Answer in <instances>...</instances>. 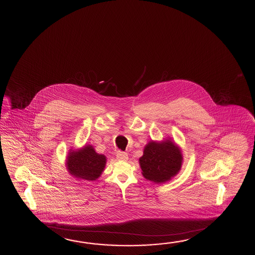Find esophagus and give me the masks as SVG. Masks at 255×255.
Wrapping results in <instances>:
<instances>
[{
    "label": "esophagus",
    "mask_w": 255,
    "mask_h": 255,
    "mask_svg": "<svg viewBox=\"0 0 255 255\" xmlns=\"http://www.w3.org/2000/svg\"><path fill=\"white\" fill-rule=\"evenodd\" d=\"M116 158L121 161H126L128 160V154L125 151H118L116 154Z\"/></svg>",
    "instance_id": "34e87169"
}]
</instances>
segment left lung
Listing matches in <instances>:
<instances>
[{
	"label": "left lung",
	"instance_id": "left-lung-1",
	"mask_svg": "<svg viewBox=\"0 0 255 255\" xmlns=\"http://www.w3.org/2000/svg\"><path fill=\"white\" fill-rule=\"evenodd\" d=\"M182 156L179 148L167 140L161 143L151 141L140 158L142 175L151 182H164L176 175L182 166Z\"/></svg>",
	"mask_w": 255,
	"mask_h": 255
}]
</instances>
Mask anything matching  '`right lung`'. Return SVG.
Segmentation results:
<instances>
[{
    "label": "right lung",
    "mask_w": 255,
    "mask_h": 255,
    "mask_svg": "<svg viewBox=\"0 0 255 255\" xmlns=\"http://www.w3.org/2000/svg\"><path fill=\"white\" fill-rule=\"evenodd\" d=\"M105 163V156L95 152L91 145L85 146L81 151L70 152L67 159L69 172L86 181L96 180L104 171Z\"/></svg>",
    "instance_id": "obj_1"
}]
</instances>
